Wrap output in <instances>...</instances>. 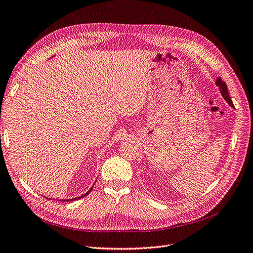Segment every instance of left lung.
<instances>
[{
  "instance_id": "left-lung-1",
  "label": "left lung",
  "mask_w": 253,
  "mask_h": 253,
  "mask_svg": "<svg viewBox=\"0 0 253 253\" xmlns=\"http://www.w3.org/2000/svg\"><path fill=\"white\" fill-rule=\"evenodd\" d=\"M216 85L217 86H219V91H220V93H221V95H222V97L224 98L225 99V101L232 106V107H234V103H233V101H232V99H230V97H229V94H228V90H227V86H226V84L220 79V78H217V80H216Z\"/></svg>"
}]
</instances>
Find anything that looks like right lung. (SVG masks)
Here are the masks:
<instances>
[{"label":"right lung","instance_id":"right-lung-1","mask_svg":"<svg viewBox=\"0 0 253 253\" xmlns=\"http://www.w3.org/2000/svg\"><path fill=\"white\" fill-rule=\"evenodd\" d=\"M93 189V187L89 190V191H87V192H85L84 194H83L82 196H79V197H75V199H70V200H64V202H72V201H76V200H80V199H82V197H84V196H85V195H87V194H89L90 192H91V190ZM60 201H62L63 202V200H60Z\"/></svg>","mask_w":253,"mask_h":253}]
</instances>
